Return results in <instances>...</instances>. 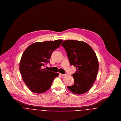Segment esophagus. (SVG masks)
I'll list each match as a JSON object with an SVG mask.
<instances>
[{"mask_svg": "<svg viewBox=\"0 0 121 121\" xmlns=\"http://www.w3.org/2000/svg\"><path fill=\"white\" fill-rule=\"evenodd\" d=\"M60 75L62 76H65V75H66L65 74H62V73H60Z\"/></svg>", "mask_w": 121, "mask_h": 121, "instance_id": "obj_1", "label": "esophagus"}]
</instances>
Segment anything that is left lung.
Here are the masks:
<instances>
[{"mask_svg":"<svg viewBox=\"0 0 121 121\" xmlns=\"http://www.w3.org/2000/svg\"><path fill=\"white\" fill-rule=\"evenodd\" d=\"M67 52L71 65L76 67V72L72 76L73 85L68 86L74 94L86 93L95 81L98 72L99 63L96 54L86 43L78 40H67L61 44Z\"/></svg>","mask_w":121,"mask_h":121,"instance_id":"1","label":"left lung"}]
</instances>
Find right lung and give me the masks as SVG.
<instances>
[{
  "instance_id": "add662e5",
  "label": "right lung",
  "mask_w": 121,
  "mask_h": 121,
  "mask_svg": "<svg viewBox=\"0 0 121 121\" xmlns=\"http://www.w3.org/2000/svg\"><path fill=\"white\" fill-rule=\"evenodd\" d=\"M62 40L36 42L23 52L19 63L23 80L34 93L40 94L49 89L59 73L43 69L52 52L60 45Z\"/></svg>"
}]
</instances>
